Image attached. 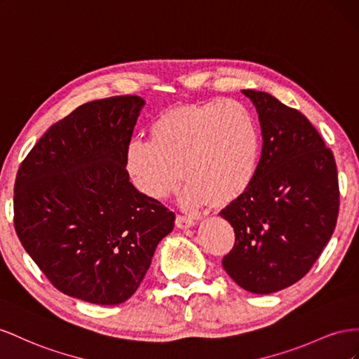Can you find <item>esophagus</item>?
Instances as JSON below:
<instances>
[{"label": "esophagus", "instance_id": "esophagus-1", "mask_svg": "<svg viewBox=\"0 0 359 359\" xmlns=\"http://www.w3.org/2000/svg\"><path fill=\"white\" fill-rule=\"evenodd\" d=\"M176 225L179 229H189L196 225V219H194L192 217H187V215H177Z\"/></svg>", "mask_w": 359, "mask_h": 359}]
</instances>
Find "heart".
Returning <instances> with one entry per match:
<instances>
[{
    "instance_id": "heart-1",
    "label": "heart",
    "mask_w": 359,
    "mask_h": 359,
    "mask_svg": "<svg viewBox=\"0 0 359 359\" xmlns=\"http://www.w3.org/2000/svg\"><path fill=\"white\" fill-rule=\"evenodd\" d=\"M150 141L132 140L125 168L134 187L150 200L176 191L188 180L182 204L196 209L241 197L255 177L260 130L241 102L217 99L170 108L150 125ZM182 174H180V171Z\"/></svg>"
}]
</instances>
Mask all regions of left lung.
<instances>
[{"mask_svg": "<svg viewBox=\"0 0 359 359\" xmlns=\"http://www.w3.org/2000/svg\"><path fill=\"white\" fill-rule=\"evenodd\" d=\"M257 108L263 149L251 187L221 210L234 230L222 266L242 289L268 294L299 281L330 242L340 208L331 149L298 109L243 90Z\"/></svg>", "mask_w": 359, "mask_h": 359, "instance_id": "left-lung-1", "label": "left lung"}]
</instances>
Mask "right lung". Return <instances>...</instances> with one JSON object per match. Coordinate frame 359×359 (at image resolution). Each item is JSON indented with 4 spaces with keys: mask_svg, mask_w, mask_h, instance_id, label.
I'll use <instances>...</instances> for the list:
<instances>
[{
    "mask_svg": "<svg viewBox=\"0 0 359 359\" xmlns=\"http://www.w3.org/2000/svg\"><path fill=\"white\" fill-rule=\"evenodd\" d=\"M146 102L114 96L54 123L20 163L15 230L55 289L99 305L129 299L174 213L132 185L125 151Z\"/></svg>",
    "mask_w": 359,
    "mask_h": 359,
    "instance_id": "1",
    "label": "right lung"
}]
</instances>
